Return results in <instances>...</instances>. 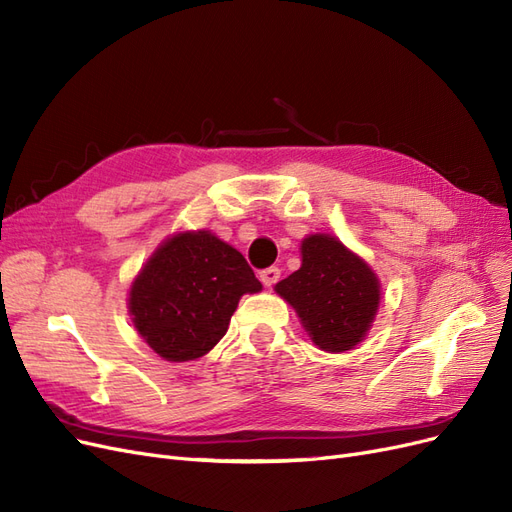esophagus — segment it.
<instances>
[{"label":"esophagus","mask_w":512,"mask_h":512,"mask_svg":"<svg viewBox=\"0 0 512 512\" xmlns=\"http://www.w3.org/2000/svg\"><path fill=\"white\" fill-rule=\"evenodd\" d=\"M258 277H260L262 284H265L267 288H271L273 284H277V280H280V269H277V267H267V269L260 271Z\"/></svg>","instance_id":"obj_1"}]
</instances>
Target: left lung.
<instances>
[{
	"instance_id": "left-lung-1",
	"label": "left lung",
	"mask_w": 512,
	"mask_h": 512,
	"mask_svg": "<svg viewBox=\"0 0 512 512\" xmlns=\"http://www.w3.org/2000/svg\"><path fill=\"white\" fill-rule=\"evenodd\" d=\"M275 292L292 305L309 339L335 354L363 342L382 299L376 271L327 232L301 241V267Z\"/></svg>"
}]
</instances>
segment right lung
Returning <instances> with one entry per match:
<instances>
[{
	"mask_svg": "<svg viewBox=\"0 0 512 512\" xmlns=\"http://www.w3.org/2000/svg\"><path fill=\"white\" fill-rule=\"evenodd\" d=\"M260 290L239 250L207 228L183 230L166 237L138 271L128 312L153 352L183 363L218 344L239 299Z\"/></svg>",
	"mask_w": 512,
	"mask_h": 512,
	"instance_id": "right-lung-1",
	"label": "right lung"
}]
</instances>
